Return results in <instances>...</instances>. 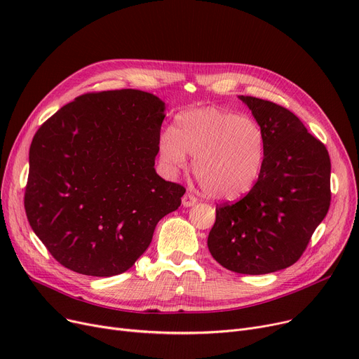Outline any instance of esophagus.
Masks as SVG:
<instances>
[{"instance_id": "esophagus-1", "label": "esophagus", "mask_w": 359, "mask_h": 359, "mask_svg": "<svg viewBox=\"0 0 359 359\" xmlns=\"http://www.w3.org/2000/svg\"><path fill=\"white\" fill-rule=\"evenodd\" d=\"M196 201H198V198L195 196V195H192V194H186L183 198H182V205L183 206H192V205H195L196 203Z\"/></svg>"}]
</instances>
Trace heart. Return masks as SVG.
I'll use <instances>...</instances> for the list:
<instances>
[{
  "instance_id": "obj_1",
  "label": "heart",
  "mask_w": 359,
  "mask_h": 359,
  "mask_svg": "<svg viewBox=\"0 0 359 359\" xmlns=\"http://www.w3.org/2000/svg\"><path fill=\"white\" fill-rule=\"evenodd\" d=\"M158 151L173 172L184 168L186 154L195 157L194 172L202 191L212 199L233 202L257 183L266 135L257 121L208 106L177 115L173 129L161 134Z\"/></svg>"
}]
</instances>
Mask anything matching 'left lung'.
<instances>
[{"instance_id": "left-lung-1", "label": "left lung", "mask_w": 359, "mask_h": 359, "mask_svg": "<svg viewBox=\"0 0 359 359\" xmlns=\"http://www.w3.org/2000/svg\"><path fill=\"white\" fill-rule=\"evenodd\" d=\"M240 100L265 130V164L246 196L217 205L208 249L225 269L263 275L294 265L326 217L330 157L288 109L252 96Z\"/></svg>"}]
</instances>
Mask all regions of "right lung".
I'll return each mask as SVG.
<instances>
[{
	"mask_svg": "<svg viewBox=\"0 0 359 359\" xmlns=\"http://www.w3.org/2000/svg\"><path fill=\"white\" fill-rule=\"evenodd\" d=\"M164 103L141 90L94 91L33 137L25 210L62 266L88 276L128 271L186 189L154 168Z\"/></svg>",
	"mask_w": 359,
	"mask_h": 359,
	"instance_id": "add662e5",
	"label": "right lung"
}]
</instances>
